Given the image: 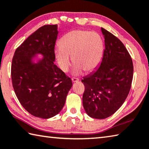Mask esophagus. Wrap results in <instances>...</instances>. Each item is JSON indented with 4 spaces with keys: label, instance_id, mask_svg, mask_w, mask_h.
<instances>
[{
    "label": "esophagus",
    "instance_id": "34e87169",
    "mask_svg": "<svg viewBox=\"0 0 149 149\" xmlns=\"http://www.w3.org/2000/svg\"><path fill=\"white\" fill-rule=\"evenodd\" d=\"M72 81L73 83H76V82L79 81V79H77V78H75V77H72Z\"/></svg>",
    "mask_w": 149,
    "mask_h": 149
}]
</instances>
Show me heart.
Wrapping results in <instances>:
<instances>
[{
    "label": "heart",
    "instance_id": "heart-1",
    "mask_svg": "<svg viewBox=\"0 0 149 149\" xmlns=\"http://www.w3.org/2000/svg\"><path fill=\"white\" fill-rule=\"evenodd\" d=\"M59 46L55 50L58 66L63 72L68 71L73 61L75 64L74 73L81 74L83 70L91 73L98 68L104 52V41L95 32L74 30L64 34L59 40Z\"/></svg>",
    "mask_w": 149,
    "mask_h": 149
}]
</instances>
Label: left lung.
<instances>
[{
	"mask_svg": "<svg viewBox=\"0 0 149 149\" xmlns=\"http://www.w3.org/2000/svg\"><path fill=\"white\" fill-rule=\"evenodd\" d=\"M105 49L100 65L85 77L83 105L89 117L104 119L111 116L128 96L134 66L128 50L120 40L104 28Z\"/></svg>",
	"mask_w": 149,
	"mask_h": 149,
	"instance_id": "8db88e82",
	"label": "left lung"
}]
</instances>
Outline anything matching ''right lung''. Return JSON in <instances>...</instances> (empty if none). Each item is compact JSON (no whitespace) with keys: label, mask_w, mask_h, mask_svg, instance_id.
<instances>
[{"label":"right lung","mask_w":149,"mask_h":149,"mask_svg":"<svg viewBox=\"0 0 149 149\" xmlns=\"http://www.w3.org/2000/svg\"><path fill=\"white\" fill-rule=\"evenodd\" d=\"M57 29V25H47L32 33L16 49L11 66L21 104L30 114L45 119L61 111L72 86L71 79L54 64ZM38 54L43 57L34 63Z\"/></svg>","instance_id":"1"}]
</instances>
